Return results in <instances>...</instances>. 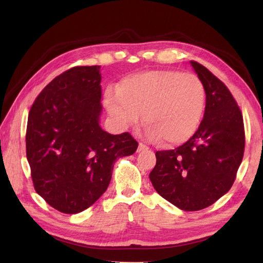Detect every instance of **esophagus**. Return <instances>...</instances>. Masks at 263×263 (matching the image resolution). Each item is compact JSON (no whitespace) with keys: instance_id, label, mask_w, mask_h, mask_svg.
<instances>
[{"instance_id":"obj_1","label":"esophagus","mask_w":263,"mask_h":263,"mask_svg":"<svg viewBox=\"0 0 263 263\" xmlns=\"http://www.w3.org/2000/svg\"><path fill=\"white\" fill-rule=\"evenodd\" d=\"M148 149H149V148H148L144 143H142V142L139 143V147H138V152H139V153H140V152H144V150H148Z\"/></svg>"}]
</instances>
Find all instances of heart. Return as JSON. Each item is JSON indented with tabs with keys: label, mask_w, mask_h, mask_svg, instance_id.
<instances>
[{
	"label": "heart",
	"mask_w": 263,
	"mask_h": 263,
	"mask_svg": "<svg viewBox=\"0 0 263 263\" xmlns=\"http://www.w3.org/2000/svg\"><path fill=\"white\" fill-rule=\"evenodd\" d=\"M106 106L121 126L137 124L143 111L149 139L180 144L191 138L204 109L203 83L192 73L152 70L124 78L106 92Z\"/></svg>",
	"instance_id": "heart-1"
}]
</instances>
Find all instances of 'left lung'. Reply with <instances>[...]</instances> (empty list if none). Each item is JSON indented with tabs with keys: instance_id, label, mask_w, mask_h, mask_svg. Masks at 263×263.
<instances>
[{
	"instance_id": "1",
	"label": "left lung",
	"mask_w": 263,
	"mask_h": 263,
	"mask_svg": "<svg viewBox=\"0 0 263 263\" xmlns=\"http://www.w3.org/2000/svg\"><path fill=\"white\" fill-rule=\"evenodd\" d=\"M191 65L204 87V116L185 143L156 152L149 174L156 191L185 211L204 209L230 191L245 147L243 115L230 89L203 65Z\"/></svg>"
}]
</instances>
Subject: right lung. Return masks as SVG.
I'll return each instance as SVG.
<instances>
[{
    "label": "right lung",
    "instance_id": "add662e5",
    "mask_svg": "<svg viewBox=\"0 0 263 263\" xmlns=\"http://www.w3.org/2000/svg\"><path fill=\"white\" fill-rule=\"evenodd\" d=\"M100 66H74L48 83L28 115L26 154L36 192L63 214L89 208L107 190L117 158L136 153L128 132L99 126Z\"/></svg>",
    "mask_w": 263,
    "mask_h": 263
}]
</instances>
